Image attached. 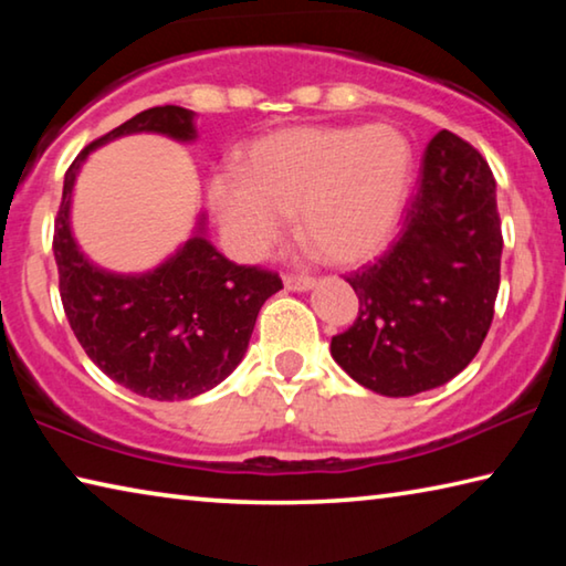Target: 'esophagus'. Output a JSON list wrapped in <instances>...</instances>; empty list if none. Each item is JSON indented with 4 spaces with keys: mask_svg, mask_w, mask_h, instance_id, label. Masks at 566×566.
<instances>
[{
    "mask_svg": "<svg viewBox=\"0 0 566 566\" xmlns=\"http://www.w3.org/2000/svg\"><path fill=\"white\" fill-rule=\"evenodd\" d=\"M314 284H317L314 276H292V274L284 276V286L292 292H310L314 290Z\"/></svg>",
    "mask_w": 566,
    "mask_h": 566,
    "instance_id": "esophagus-1",
    "label": "esophagus"
}]
</instances>
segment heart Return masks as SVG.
Returning a JSON list of instances; mask_svg holds the SVG:
<instances>
[{
  "label": "heart",
  "mask_w": 566,
  "mask_h": 566,
  "mask_svg": "<svg viewBox=\"0 0 566 566\" xmlns=\"http://www.w3.org/2000/svg\"><path fill=\"white\" fill-rule=\"evenodd\" d=\"M411 177L415 155L397 127L300 124L249 142L207 197L237 260H262L292 214L324 262L359 264L395 234Z\"/></svg>",
  "instance_id": "heart-1"
}]
</instances>
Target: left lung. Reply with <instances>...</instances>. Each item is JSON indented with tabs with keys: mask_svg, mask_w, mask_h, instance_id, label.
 <instances>
[{
	"mask_svg": "<svg viewBox=\"0 0 566 566\" xmlns=\"http://www.w3.org/2000/svg\"><path fill=\"white\" fill-rule=\"evenodd\" d=\"M502 222L482 155L442 129L429 142L401 234L347 276L359 317L332 357L377 395L415 397L454 379L490 332L500 292Z\"/></svg>",
	"mask_w": 566,
	"mask_h": 566,
	"instance_id": "left-lung-1",
	"label": "left lung"
}]
</instances>
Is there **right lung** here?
<instances>
[{
	"instance_id": "obj_1",
	"label": "right lung",
	"mask_w": 566,
	"mask_h": 566,
	"mask_svg": "<svg viewBox=\"0 0 566 566\" xmlns=\"http://www.w3.org/2000/svg\"><path fill=\"white\" fill-rule=\"evenodd\" d=\"M142 132L191 145L195 112L175 104L145 109L80 151L64 175L54 260L66 319L87 357L134 395L179 401L205 395L232 375L244 359L256 314L282 290V280L219 254L207 239L205 212L187 242L155 270L112 272L82 252L72 229L82 165L94 149Z\"/></svg>"
}]
</instances>
